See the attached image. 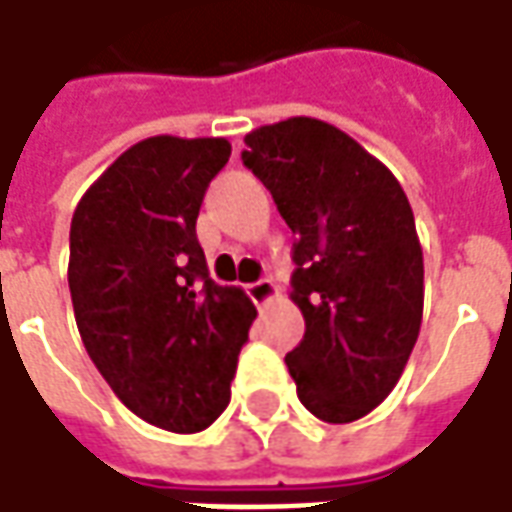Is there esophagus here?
I'll return each instance as SVG.
<instances>
[{
    "instance_id": "obj_1",
    "label": "esophagus",
    "mask_w": 512,
    "mask_h": 512,
    "mask_svg": "<svg viewBox=\"0 0 512 512\" xmlns=\"http://www.w3.org/2000/svg\"><path fill=\"white\" fill-rule=\"evenodd\" d=\"M248 296L256 307H267L273 298L279 296V287H276V281L273 279H259L253 281V284H248Z\"/></svg>"
}]
</instances>
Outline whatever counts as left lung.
I'll return each instance as SVG.
<instances>
[{
	"label": "left lung",
	"mask_w": 512,
	"mask_h": 512,
	"mask_svg": "<svg viewBox=\"0 0 512 512\" xmlns=\"http://www.w3.org/2000/svg\"><path fill=\"white\" fill-rule=\"evenodd\" d=\"M242 163L296 233L293 301L304 338L287 352L298 400L324 423L377 408L423 321V248L406 191L352 137L315 118L245 135Z\"/></svg>",
	"instance_id": "8db88e82"
}]
</instances>
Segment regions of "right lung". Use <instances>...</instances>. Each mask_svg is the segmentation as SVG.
I'll return each mask as SVG.
<instances>
[{
    "label": "right lung",
    "mask_w": 512,
    "mask_h": 512,
    "mask_svg": "<svg viewBox=\"0 0 512 512\" xmlns=\"http://www.w3.org/2000/svg\"><path fill=\"white\" fill-rule=\"evenodd\" d=\"M225 137L140 140L81 197L70 225V296L89 358L140 420L174 434L231 400L256 307L208 276L197 216L225 168Z\"/></svg>",
    "instance_id": "obj_1"
}]
</instances>
